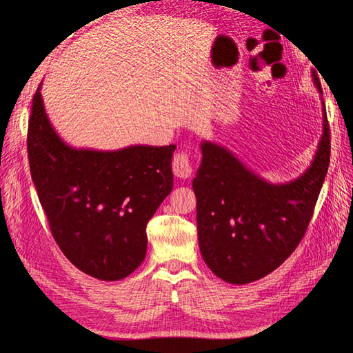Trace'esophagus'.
<instances>
[{
    "label": "esophagus",
    "instance_id": "obj_1",
    "mask_svg": "<svg viewBox=\"0 0 353 353\" xmlns=\"http://www.w3.org/2000/svg\"><path fill=\"white\" fill-rule=\"evenodd\" d=\"M172 170L178 178H188L193 174V163L185 152H179L172 159Z\"/></svg>",
    "mask_w": 353,
    "mask_h": 353
}]
</instances>
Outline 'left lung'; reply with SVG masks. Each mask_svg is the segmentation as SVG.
<instances>
[{
  "mask_svg": "<svg viewBox=\"0 0 353 353\" xmlns=\"http://www.w3.org/2000/svg\"><path fill=\"white\" fill-rule=\"evenodd\" d=\"M314 82L323 94L315 72ZM311 166L287 184L253 174L225 147L201 143V165L193 181L203 259L223 281L248 284L268 275L302 241L330 163V125Z\"/></svg>",
  "mask_w": 353,
  "mask_h": 353,
  "instance_id": "1",
  "label": "left lung"
}]
</instances>
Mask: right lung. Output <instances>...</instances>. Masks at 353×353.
Instances as JSON below:
<instances>
[{
  "mask_svg": "<svg viewBox=\"0 0 353 353\" xmlns=\"http://www.w3.org/2000/svg\"><path fill=\"white\" fill-rule=\"evenodd\" d=\"M39 91L32 99L28 157L52 237L82 272L122 280L145 258V227L172 191L176 147L78 150L56 134Z\"/></svg>",
  "mask_w": 353,
  "mask_h": 353,
  "instance_id": "right-lung-1",
  "label": "right lung"
}]
</instances>
